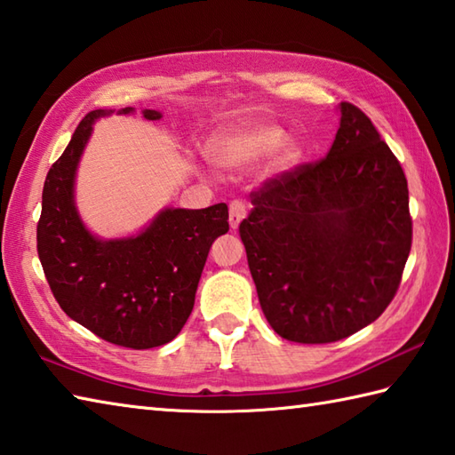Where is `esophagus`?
<instances>
[{
  "mask_svg": "<svg viewBox=\"0 0 455 455\" xmlns=\"http://www.w3.org/2000/svg\"><path fill=\"white\" fill-rule=\"evenodd\" d=\"M246 217V203L243 199H235L228 204V222L230 228H238L240 220Z\"/></svg>",
  "mask_w": 455,
  "mask_h": 455,
  "instance_id": "obj_1",
  "label": "esophagus"
}]
</instances>
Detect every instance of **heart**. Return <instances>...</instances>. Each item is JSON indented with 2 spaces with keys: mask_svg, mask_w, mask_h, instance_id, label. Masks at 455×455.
Instances as JSON below:
<instances>
[{
  "mask_svg": "<svg viewBox=\"0 0 455 455\" xmlns=\"http://www.w3.org/2000/svg\"><path fill=\"white\" fill-rule=\"evenodd\" d=\"M283 141H286V132L278 126H272V124H262V126L227 138L217 148V157L222 165L243 169L258 162V159L272 156L275 149L283 146Z\"/></svg>",
  "mask_w": 455,
  "mask_h": 455,
  "instance_id": "obj_1",
  "label": "heart"
}]
</instances>
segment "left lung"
Listing matches in <instances>:
<instances>
[{
    "label": "left lung",
    "mask_w": 455,
    "mask_h": 455,
    "mask_svg": "<svg viewBox=\"0 0 455 455\" xmlns=\"http://www.w3.org/2000/svg\"><path fill=\"white\" fill-rule=\"evenodd\" d=\"M251 201L238 233L280 337L333 343L388 307L412 246L408 183L361 108L341 102L327 156L270 177Z\"/></svg>",
    "instance_id": "left-lung-1"
}]
</instances>
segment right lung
Listing matches in <instances>:
<instances>
[{
  "label": "right lung",
  "instance_id": "1",
  "mask_svg": "<svg viewBox=\"0 0 455 455\" xmlns=\"http://www.w3.org/2000/svg\"><path fill=\"white\" fill-rule=\"evenodd\" d=\"M106 114L88 112L49 169L37 252L52 296L70 319L108 343L151 349L175 339L189 319L209 248L228 230V207L165 209L138 236H92L78 219L73 187L92 122ZM144 118L162 114L144 110Z\"/></svg>",
  "mask_w": 455,
  "mask_h": 455
}]
</instances>
